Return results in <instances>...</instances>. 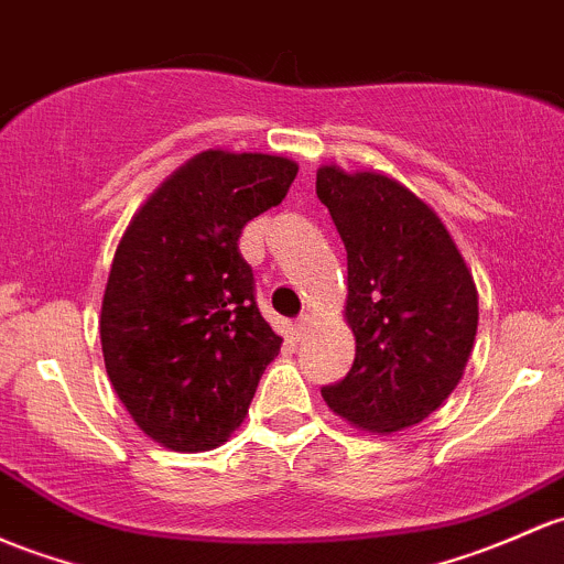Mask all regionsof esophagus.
I'll use <instances>...</instances> for the list:
<instances>
[{
	"label": "esophagus",
	"mask_w": 564,
	"mask_h": 564,
	"mask_svg": "<svg viewBox=\"0 0 564 564\" xmlns=\"http://www.w3.org/2000/svg\"><path fill=\"white\" fill-rule=\"evenodd\" d=\"M311 327H313V316L311 313H302V316L297 318V335L302 337L305 332H311Z\"/></svg>",
	"instance_id": "esophagus-1"
}]
</instances>
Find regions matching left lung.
<instances>
[{"mask_svg":"<svg viewBox=\"0 0 564 564\" xmlns=\"http://www.w3.org/2000/svg\"><path fill=\"white\" fill-rule=\"evenodd\" d=\"M316 194L348 253L351 370L324 387L329 411L372 435L424 422L462 381L478 292L435 210L378 170L322 164Z\"/></svg>","mask_w":564,"mask_h":564,"instance_id":"8db88e82","label":"left lung"}]
</instances>
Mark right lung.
<instances>
[{"label": "right lung", "instance_id": "1", "mask_svg": "<svg viewBox=\"0 0 564 564\" xmlns=\"http://www.w3.org/2000/svg\"><path fill=\"white\" fill-rule=\"evenodd\" d=\"M297 170L210 148L140 205L118 242L99 316L105 367L134 424L170 452L221 446L281 351L237 240L281 205Z\"/></svg>", "mask_w": 564, "mask_h": 564}]
</instances>
